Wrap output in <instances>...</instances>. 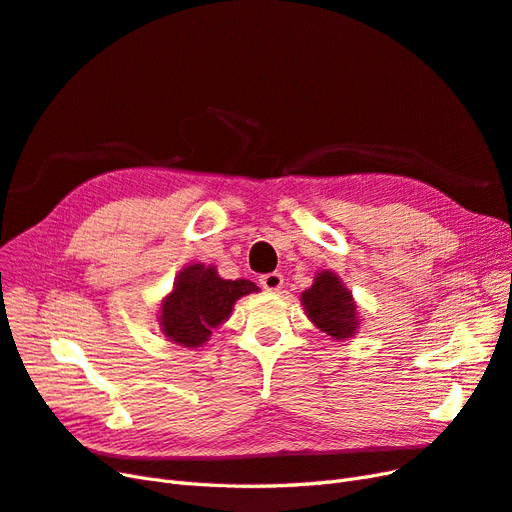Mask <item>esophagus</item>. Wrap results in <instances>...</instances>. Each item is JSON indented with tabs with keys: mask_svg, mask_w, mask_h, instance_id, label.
I'll return each instance as SVG.
<instances>
[{
	"mask_svg": "<svg viewBox=\"0 0 512 512\" xmlns=\"http://www.w3.org/2000/svg\"><path fill=\"white\" fill-rule=\"evenodd\" d=\"M260 286L265 288V290H269V292L280 290L284 286V275L277 273V271L267 273V275H260Z\"/></svg>",
	"mask_w": 512,
	"mask_h": 512,
	"instance_id": "34e87169",
	"label": "esophagus"
}]
</instances>
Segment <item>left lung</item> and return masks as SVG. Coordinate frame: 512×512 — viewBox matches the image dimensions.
Here are the masks:
<instances>
[{
	"label": "left lung",
	"mask_w": 512,
	"mask_h": 512,
	"mask_svg": "<svg viewBox=\"0 0 512 512\" xmlns=\"http://www.w3.org/2000/svg\"><path fill=\"white\" fill-rule=\"evenodd\" d=\"M307 318L333 339H348L359 329L352 292L333 271H320L314 284L301 294Z\"/></svg>",
	"instance_id": "8db88e82"
}]
</instances>
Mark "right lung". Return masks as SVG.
Wrapping results in <instances>:
<instances>
[{
    "mask_svg": "<svg viewBox=\"0 0 512 512\" xmlns=\"http://www.w3.org/2000/svg\"><path fill=\"white\" fill-rule=\"evenodd\" d=\"M258 286L250 280H224L215 267L190 265L175 280L173 292L160 305L162 333L179 346H203L211 329L230 316L237 299Z\"/></svg>",
    "mask_w": 512,
    "mask_h": 512,
    "instance_id": "right-lung-1",
    "label": "right lung"
}]
</instances>
